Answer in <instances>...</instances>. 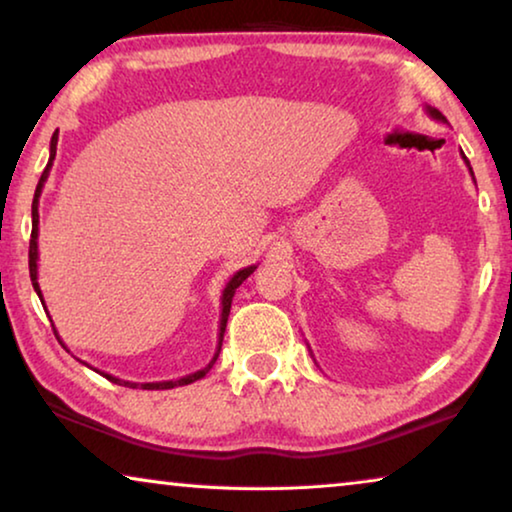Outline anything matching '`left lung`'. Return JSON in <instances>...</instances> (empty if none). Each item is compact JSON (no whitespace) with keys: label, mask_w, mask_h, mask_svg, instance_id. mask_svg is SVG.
Wrapping results in <instances>:
<instances>
[{"label":"left lung","mask_w":512,"mask_h":512,"mask_svg":"<svg viewBox=\"0 0 512 512\" xmlns=\"http://www.w3.org/2000/svg\"><path fill=\"white\" fill-rule=\"evenodd\" d=\"M427 115H429V117H434V120H439V122H446V117H443L436 108H429V106H427ZM462 157H464V154H462ZM464 161H466V166H469V173H471V177H473V170H471L469 159L464 157ZM473 182H476V180H473Z\"/></svg>","instance_id":"obj_1"}]
</instances>
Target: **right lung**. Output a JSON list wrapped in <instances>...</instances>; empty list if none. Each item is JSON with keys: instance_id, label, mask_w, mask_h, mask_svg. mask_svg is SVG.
<instances>
[{"instance_id": "obj_1", "label": "right lung", "mask_w": 512, "mask_h": 512, "mask_svg": "<svg viewBox=\"0 0 512 512\" xmlns=\"http://www.w3.org/2000/svg\"><path fill=\"white\" fill-rule=\"evenodd\" d=\"M55 154H57V131L53 133V138H50V159H48V166L46 170L41 173V180L39 184H36V191H34V201H32V240H29V277H32V286L36 295L41 298V305H46L43 302V295H41V286H39V198H41V191H43V184H46L48 175H50V168H53V161H55ZM258 268V265H247V268L238 270L231 277V281H228L224 293H221V318H219V339H217V353H214V358L207 362V365L203 369H198V372L194 374H187L182 376V379H173V381H157V383H133V381H122L117 379V376L113 374H106V372H99V369H94L96 374L106 376L108 381H113L117 385H127V388H143V390H170V388H177V385H189L194 383L198 379H203V376L210 372L214 362H217L219 358V351H221V342H224V332H226V323H228V314H231V302H233V295H235V288H238L244 279L249 277L251 272H254ZM57 335V330H55ZM59 339V335H57ZM59 344H62V339H59ZM64 346V344H62ZM66 348V346H64ZM90 367V365H87Z\"/></svg>"}]
</instances>
